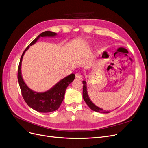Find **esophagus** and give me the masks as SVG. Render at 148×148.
Here are the masks:
<instances>
[{"label": "esophagus", "instance_id": "obj_1", "mask_svg": "<svg viewBox=\"0 0 148 148\" xmlns=\"http://www.w3.org/2000/svg\"><path fill=\"white\" fill-rule=\"evenodd\" d=\"M75 79H77V80H81L82 79V75L80 73H76L75 74Z\"/></svg>", "mask_w": 148, "mask_h": 148}]
</instances>
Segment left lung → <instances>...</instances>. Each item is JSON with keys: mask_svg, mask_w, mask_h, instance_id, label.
Segmentation results:
<instances>
[{"mask_svg": "<svg viewBox=\"0 0 148 148\" xmlns=\"http://www.w3.org/2000/svg\"><path fill=\"white\" fill-rule=\"evenodd\" d=\"M83 98L84 99L85 101L86 102V103L87 104V105L89 107V108L92 110V111H94L95 112H101V113H109L110 112V111H105L103 110L102 108H99V106H96L94 103L91 101V100L90 99L89 95L88 93V91H87V85H86V81L85 79H84V80L83 81Z\"/></svg>", "mask_w": 148, "mask_h": 148, "instance_id": "obj_1", "label": "left lung"}]
</instances>
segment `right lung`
I'll list each match as a JSON object with an SVG mask.
<instances>
[{"mask_svg":"<svg viewBox=\"0 0 148 148\" xmlns=\"http://www.w3.org/2000/svg\"><path fill=\"white\" fill-rule=\"evenodd\" d=\"M57 34L47 31L38 35L23 53L18 68L17 78L23 98L27 105L34 110L43 113L53 112L58 109L63 101L68 86L74 80L75 74H71L57 82L52 88L45 92H36L30 89L22 77L21 66L23 56L30 46L33 45L40 37H54Z\"/></svg>","mask_w":148,"mask_h":148,"instance_id":"1","label":"right lung"}]
</instances>
